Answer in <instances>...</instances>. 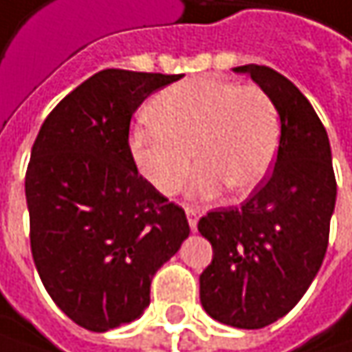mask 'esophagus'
Here are the masks:
<instances>
[{
    "label": "esophagus",
    "mask_w": 352,
    "mask_h": 352,
    "mask_svg": "<svg viewBox=\"0 0 352 352\" xmlns=\"http://www.w3.org/2000/svg\"><path fill=\"white\" fill-rule=\"evenodd\" d=\"M185 213H187V221H189L191 232H195V230H197V219H199V215H201V209L193 208V206H187V208H185Z\"/></svg>",
    "instance_id": "obj_1"
}]
</instances>
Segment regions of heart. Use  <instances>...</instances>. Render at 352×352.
Masks as SVG:
<instances>
[{
  "label": "heart",
  "instance_id": "heart-1",
  "mask_svg": "<svg viewBox=\"0 0 352 352\" xmlns=\"http://www.w3.org/2000/svg\"><path fill=\"white\" fill-rule=\"evenodd\" d=\"M151 126L135 129L131 157L144 181L163 195H175L191 173V193L213 197L223 185L250 193L268 175L278 143L280 116L260 86L217 78L177 82L146 107Z\"/></svg>",
  "mask_w": 352,
  "mask_h": 352
}]
</instances>
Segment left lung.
<instances>
[{
	"label": "left lung",
	"instance_id": "1",
	"mask_svg": "<svg viewBox=\"0 0 352 352\" xmlns=\"http://www.w3.org/2000/svg\"><path fill=\"white\" fill-rule=\"evenodd\" d=\"M248 74L278 109L274 171L240 208L209 211L197 230L213 248L199 276L201 306L217 322L264 329L288 314L327 254L336 181L329 135L302 92L268 66Z\"/></svg>",
	"mask_w": 352,
	"mask_h": 352
}]
</instances>
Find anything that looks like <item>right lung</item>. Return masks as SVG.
<instances>
[{
	"instance_id": "right-lung-1",
	"label": "right lung",
	"mask_w": 352,
	"mask_h": 352,
	"mask_svg": "<svg viewBox=\"0 0 352 352\" xmlns=\"http://www.w3.org/2000/svg\"><path fill=\"white\" fill-rule=\"evenodd\" d=\"M179 78L102 70L58 102L32 146V256L52 300L86 331L137 320L189 236L185 211L139 175L129 148L133 112Z\"/></svg>"
}]
</instances>
